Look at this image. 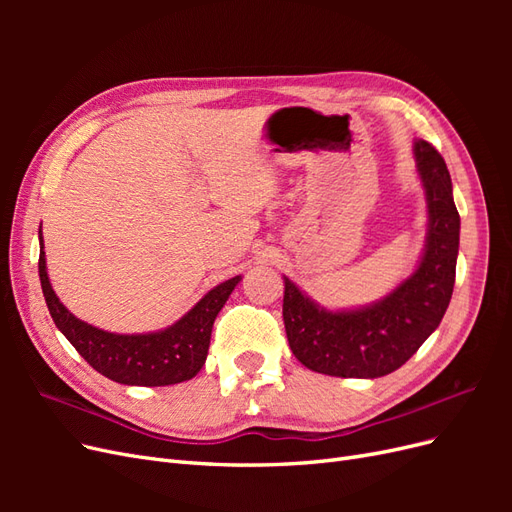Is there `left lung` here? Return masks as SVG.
I'll use <instances>...</instances> for the list:
<instances>
[{
    "mask_svg": "<svg viewBox=\"0 0 512 512\" xmlns=\"http://www.w3.org/2000/svg\"><path fill=\"white\" fill-rule=\"evenodd\" d=\"M416 173L427 200V235L416 269L382 299L327 309L284 275V324L292 354L337 378H380L399 369L438 329L455 286L459 213L436 147L414 141Z\"/></svg>",
    "mask_w": 512,
    "mask_h": 512,
    "instance_id": "obj_1",
    "label": "left lung"
}]
</instances>
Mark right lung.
Here are the masks:
<instances>
[{
    "label": "right lung",
    "instance_id": "1",
    "mask_svg": "<svg viewBox=\"0 0 512 512\" xmlns=\"http://www.w3.org/2000/svg\"><path fill=\"white\" fill-rule=\"evenodd\" d=\"M38 235V273L44 301L49 305L57 329L66 335L68 342L91 367L108 380L128 386H168L185 382L198 374L207 361L215 316L220 314L232 290L241 282V275L230 277V280L211 288L188 314L166 329L130 335L111 333L76 318L59 301L49 273H46L42 230Z\"/></svg>",
    "mask_w": 512,
    "mask_h": 512
}]
</instances>
